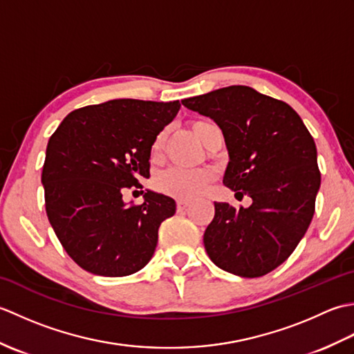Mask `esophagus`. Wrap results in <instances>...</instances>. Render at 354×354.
Masks as SVG:
<instances>
[{
  "label": "esophagus",
  "instance_id": "1",
  "mask_svg": "<svg viewBox=\"0 0 354 354\" xmlns=\"http://www.w3.org/2000/svg\"><path fill=\"white\" fill-rule=\"evenodd\" d=\"M189 204L190 202L189 201H184V199H179L178 202H176V208H178V212H184V209L189 207Z\"/></svg>",
  "mask_w": 354,
  "mask_h": 354
}]
</instances>
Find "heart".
I'll return each instance as SVG.
<instances>
[{"instance_id": "heart-1", "label": "heart", "mask_w": 354, "mask_h": 354, "mask_svg": "<svg viewBox=\"0 0 354 354\" xmlns=\"http://www.w3.org/2000/svg\"><path fill=\"white\" fill-rule=\"evenodd\" d=\"M193 133L196 138L205 145L209 132L217 129V126L207 120H196L190 124ZM167 140V131H161L156 135V138L152 145V153L158 156ZM213 181V171L208 169H179L171 167L169 170H164L162 173L156 176L155 185L156 189L169 194V196L178 198V199H192L198 196L207 189V185Z\"/></svg>"}]
</instances>
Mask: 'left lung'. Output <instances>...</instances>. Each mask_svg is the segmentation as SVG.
<instances>
[{
	"mask_svg": "<svg viewBox=\"0 0 354 354\" xmlns=\"http://www.w3.org/2000/svg\"><path fill=\"white\" fill-rule=\"evenodd\" d=\"M222 129L230 161L223 184L248 208L214 202L204 232L216 266L245 278L266 275L295 250L315 213L321 185L317 146L288 103L254 88L232 85L184 99Z\"/></svg>",
	"mask_w": 354,
	"mask_h": 354,
	"instance_id": "8db88e82",
	"label": "left lung"
}]
</instances>
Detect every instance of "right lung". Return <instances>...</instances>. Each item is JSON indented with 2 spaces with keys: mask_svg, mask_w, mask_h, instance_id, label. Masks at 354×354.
I'll return each mask as SVG.
<instances>
[{
  "mask_svg": "<svg viewBox=\"0 0 354 354\" xmlns=\"http://www.w3.org/2000/svg\"><path fill=\"white\" fill-rule=\"evenodd\" d=\"M181 103L117 99L70 112L51 135L42 185L59 242L94 275L124 277L145 268L158 228L176 212L171 198L147 190L141 205L123 192L149 178L150 150Z\"/></svg>",
  "mask_w": 354,
  "mask_h": 354,
  "instance_id": "obj_1",
  "label": "right lung"
}]
</instances>
